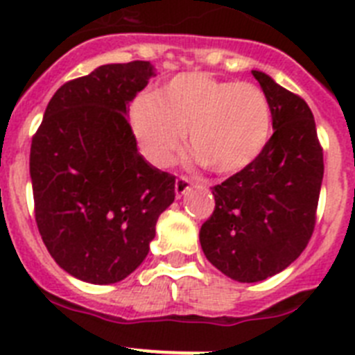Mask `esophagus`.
<instances>
[{"label": "esophagus", "mask_w": 355, "mask_h": 355, "mask_svg": "<svg viewBox=\"0 0 355 355\" xmlns=\"http://www.w3.org/2000/svg\"><path fill=\"white\" fill-rule=\"evenodd\" d=\"M190 188H192V184H190V181H188L187 178H180V180L175 181V187H174L175 196H178V197L187 196V193L190 192Z\"/></svg>", "instance_id": "34e87169"}]
</instances>
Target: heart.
I'll list each match as a JSON object with an SVG mask.
<instances>
[{"label":"heart","instance_id":"b5f03b06","mask_svg":"<svg viewBox=\"0 0 355 355\" xmlns=\"http://www.w3.org/2000/svg\"><path fill=\"white\" fill-rule=\"evenodd\" d=\"M131 126L144 156L167 167L188 144L216 174L243 171L261 156L272 135V110L259 87L183 72L131 106Z\"/></svg>","mask_w":355,"mask_h":355}]
</instances>
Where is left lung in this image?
I'll use <instances>...</instances> for the list:
<instances>
[{
  "label": "left lung",
  "mask_w": 355,
  "mask_h": 355,
  "mask_svg": "<svg viewBox=\"0 0 355 355\" xmlns=\"http://www.w3.org/2000/svg\"><path fill=\"white\" fill-rule=\"evenodd\" d=\"M252 76L270 103L274 135L256 162L213 187L215 209L199 233L208 261L238 283L265 281L302 254L324 180L307 103L265 72Z\"/></svg>",
  "instance_id": "8db88e82"
}]
</instances>
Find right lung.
<instances>
[{
    "label": "right lung",
    "mask_w": 355,
    "mask_h": 355,
    "mask_svg": "<svg viewBox=\"0 0 355 355\" xmlns=\"http://www.w3.org/2000/svg\"><path fill=\"white\" fill-rule=\"evenodd\" d=\"M153 76L150 62L137 60L67 81L31 140L37 227L58 266L85 283L137 270L174 202L175 178L144 159L126 117Z\"/></svg>",
    "instance_id": "right-lung-1"
}]
</instances>
